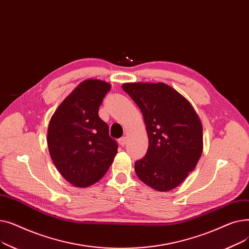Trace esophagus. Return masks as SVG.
Returning a JSON list of instances; mask_svg holds the SVG:
<instances>
[{"label": "esophagus", "instance_id": "esophagus-1", "mask_svg": "<svg viewBox=\"0 0 249 249\" xmlns=\"http://www.w3.org/2000/svg\"><path fill=\"white\" fill-rule=\"evenodd\" d=\"M126 142H127V137H126V136L121 137V138L119 139V143H120V145H121V146H125Z\"/></svg>", "mask_w": 249, "mask_h": 249}]
</instances>
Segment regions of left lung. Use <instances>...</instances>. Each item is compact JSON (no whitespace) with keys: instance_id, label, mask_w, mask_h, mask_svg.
<instances>
[{"instance_id":"8db88e82","label":"left lung","mask_w":249,"mask_h":249,"mask_svg":"<svg viewBox=\"0 0 249 249\" xmlns=\"http://www.w3.org/2000/svg\"><path fill=\"white\" fill-rule=\"evenodd\" d=\"M122 89L139 107L148 135L145 156L135 162L148 187L167 192L194 171L203 151V127L191 103L163 83H128Z\"/></svg>"}]
</instances>
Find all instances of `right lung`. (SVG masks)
Instances as JSON below:
<instances>
[{
  "instance_id": "right-lung-1",
  "label": "right lung",
  "mask_w": 249,
  "mask_h": 249,
  "mask_svg": "<svg viewBox=\"0 0 249 249\" xmlns=\"http://www.w3.org/2000/svg\"><path fill=\"white\" fill-rule=\"evenodd\" d=\"M111 85L86 80L63 100L52 115L47 132L50 158L60 175L77 188H87L107 173L117 142L99 117V107Z\"/></svg>"
}]
</instances>
